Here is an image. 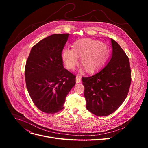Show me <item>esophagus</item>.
I'll return each instance as SVG.
<instances>
[{
    "label": "esophagus",
    "mask_w": 148,
    "mask_h": 148,
    "mask_svg": "<svg viewBox=\"0 0 148 148\" xmlns=\"http://www.w3.org/2000/svg\"><path fill=\"white\" fill-rule=\"evenodd\" d=\"M81 81V77L79 75H77L76 77V82L79 83Z\"/></svg>",
    "instance_id": "obj_1"
}]
</instances>
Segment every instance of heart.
<instances>
[{"mask_svg": "<svg viewBox=\"0 0 148 148\" xmlns=\"http://www.w3.org/2000/svg\"><path fill=\"white\" fill-rule=\"evenodd\" d=\"M109 49L101 41L92 38H81L74 42L72 49L66 48L62 51L61 58L70 70L75 69L80 57L81 65L87 72H94L107 61Z\"/></svg>", "mask_w": 148, "mask_h": 148, "instance_id": "b5f03b06", "label": "heart"}]
</instances>
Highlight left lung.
I'll return each mask as SVG.
<instances>
[{"instance_id": "obj_1", "label": "left lung", "mask_w": 148, "mask_h": 148, "mask_svg": "<svg viewBox=\"0 0 148 148\" xmlns=\"http://www.w3.org/2000/svg\"><path fill=\"white\" fill-rule=\"evenodd\" d=\"M111 41L112 53L108 64L93 75L82 78L86 108L99 116L109 115L121 106L131 82L129 58L115 40Z\"/></svg>"}]
</instances>
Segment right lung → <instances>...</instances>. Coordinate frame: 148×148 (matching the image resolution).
Listing matches in <instances>:
<instances>
[{"instance_id": "1", "label": "right lung", "mask_w": 148, "mask_h": 148, "mask_svg": "<svg viewBox=\"0 0 148 148\" xmlns=\"http://www.w3.org/2000/svg\"><path fill=\"white\" fill-rule=\"evenodd\" d=\"M69 33L54 34L31 49L25 67L28 92L42 112L56 113L64 108L66 98L75 84V76L64 68L61 53Z\"/></svg>"}]
</instances>
